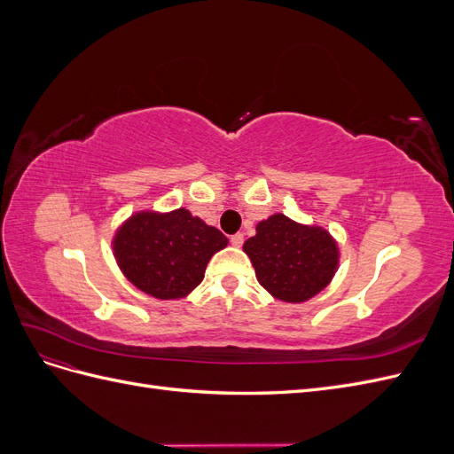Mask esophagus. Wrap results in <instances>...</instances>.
Instances as JSON below:
<instances>
[{
  "mask_svg": "<svg viewBox=\"0 0 454 454\" xmlns=\"http://www.w3.org/2000/svg\"><path fill=\"white\" fill-rule=\"evenodd\" d=\"M231 244L235 246V248H240V246L244 244V235H240V232H237V235L231 237Z\"/></svg>",
  "mask_w": 454,
  "mask_h": 454,
  "instance_id": "34e87169",
  "label": "esophagus"
}]
</instances>
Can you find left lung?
<instances>
[{"label":"left lung","mask_w":454,"mask_h":454,"mask_svg":"<svg viewBox=\"0 0 454 454\" xmlns=\"http://www.w3.org/2000/svg\"><path fill=\"white\" fill-rule=\"evenodd\" d=\"M259 284L284 303H305L332 282L339 267V246L318 225H303L274 214L244 242Z\"/></svg>","instance_id":"obj_1"}]
</instances>
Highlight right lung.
Wrapping results in <instances>:
<instances>
[{
    "mask_svg": "<svg viewBox=\"0 0 454 454\" xmlns=\"http://www.w3.org/2000/svg\"><path fill=\"white\" fill-rule=\"evenodd\" d=\"M122 274L155 299L187 297L202 282L212 255L229 244L222 231L189 210L136 212L114 237Z\"/></svg>",
    "mask_w": 454,
    "mask_h": 454,
    "instance_id": "right-lung-1",
    "label": "right lung"
}]
</instances>
